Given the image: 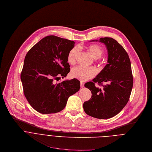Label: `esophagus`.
Here are the masks:
<instances>
[{"instance_id":"34e87169","label":"esophagus","mask_w":152,"mask_h":152,"mask_svg":"<svg viewBox=\"0 0 152 152\" xmlns=\"http://www.w3.org/2000/svg\"><path fill=\"white\" fill-rule=\"evenodd\" d=\"M80 87H82V88L84 87V83H83V82H81V83H80Z\"/></svg>"}]
</instances>
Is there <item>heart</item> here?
I'll list each match as a JSON object with an SVG mask.
<instances>
[{"label": "heart", "instance_id": "heart-1", "mask_svg": "<svg viewBox=\"0 0 152 152\" xmlns=\"http://www.w3.org/2000/svg\"><path fill=\"white\" fill-rule=\"evenodd\" d=\"M87 51L95 59L99 58L104 53V49L99 45L93 44L87 47ZM79 52V48L77 47L72 48L68 55V62L69 64H74L76 61V58ZM96 71L94 68H85L81 66L75 67L71 69V76L81 81H87L92 78L96 75Z\"/></svg>", "mask_w": 152, "mask_h": 152}]
</instances>
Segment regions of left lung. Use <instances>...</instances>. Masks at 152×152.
<instances>
[{
  "instance_id": "obj_1",
  "label": "left lung",
  "mask_w": 152,
  "mask_h": 152,
  "mask_svg": "<svg viewBox=\"0 0 152 152\" xmlns=\"http://www.w3.org/2000/svg\"><path fill=\"white\" fill-rule=\"evenodd\" d=\"M108 52V64L93 79L84 84L92 92V97L84 102L85 113L92 117L107 119L119 113L128 103L133 86L131 61L127 52L112 38H101ZM97 82L103 87L95 86ZM105 83V85L102 84Z\"/></svg>"
}]
</instances>
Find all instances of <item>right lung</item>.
Wrapping results in <instances>:
<instances>
[{"instance_id":"obj_1","label":"right lung","mask_w":152,"mask_h":152,"mask_svg":"<svg viewBox=\"0 0 152 152\" xmlns=\"http://www.w3.org/2000/svg\"><path fill=\"white\" fill-rule=\"evenodd\" d=\"M75 42L54 35L47 36L26 55L21 80L27 101L42 114L58 113L65 107L69 97L80 90L77 79L56 83L70 71L68 55Z\"/></svg>"}]
</instances>
